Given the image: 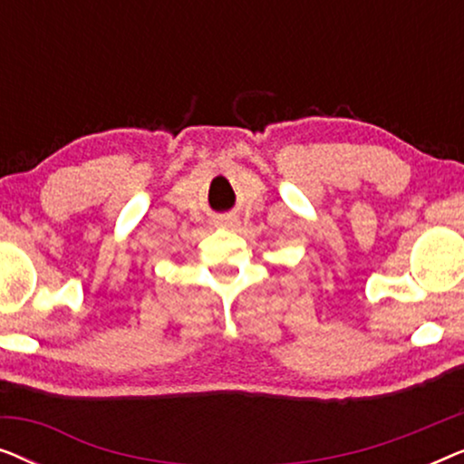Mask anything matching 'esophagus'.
<instances>
[{
    "label": "esophagus",
    "mask_w": 464,
    "mask_h": 464,
    "mask_svg": "<svg viewBox=\"0 0 464 464\" xmlns=\"http://www.w3.org/2000/svg\"><path fill=\"white\" fill-rule=\"evenodd\" d=\"M215 226L218 227H227V230H234V227H238V218L232 213H224V215H218L215 218Z\"/></svg>",
    "instance_id": "obj_1"
}]
</instances>
